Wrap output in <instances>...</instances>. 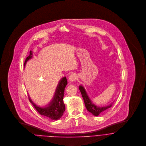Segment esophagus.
<instances>
[{"label": "esophagus", "mask_w": 146, "mask_h": 146, "mask_svg": "<svg viewBox=\"0 0 146 146\" xmlns=\"http://www.w3.org/2000/svg\"><path fill=\"white\" fill-rule=\"evenodd\" d=\"M78 77H77V75L76 74H72L70 76H69V78H68V80L70 82H72L74 81H75L76 79H77Z\"/></svg>", "instance_id": "1"}]
</instances>
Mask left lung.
<instances>
[{
  "instance_id": "obj_1",
  "label": "left lung",
  "mask_w": 146,
  "mask_h": 146,
  "mask_svg": "<svg viewBox=\"0 0 146 146\" xmlns=\"http://www.w3.org/2000/svg\"><path fill=\"white\" fill-rule=\"evenodd\" d=\"M79 90L80 91V93L82 94L83 99L84 102V104L86 106V108L87 110L90 113H92L94 115H98L99 114H101L106 111L108 109H109L110 107L112 106L113 104H110V105L106 106H103V107H99L92 103V102L90 101V98H89L88 96H87L84 87L83 86H80L79 87Z\"/></svg>"
}]
</instances>
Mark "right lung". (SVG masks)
I'll list each match as a JSON object with an SVG mask.
<instances>
[{"mask_svg": "<svg viewBox=\"0 0 146 146\" xmlns=\"http://www.w3.org/2000/svg\"><path fill=\"white\" fill-rule=\"evenodd\" d=\"M32 57V52L30 51V54L26 57L24 65L27 60ZM67 84V80L66 77L62 78L59 83L56 90V93L53 100L46 107L41 108L35 104L29 97V100L33 105L36 110L41 115L50 119L56 120L61 118L65 111V105L63 102V97L64 94L65 87Z\"/></svg>", "mask_w": 146, "mask_h": 146, "instance_id": "obj_1", "label": "right lung"}]
</instances>
